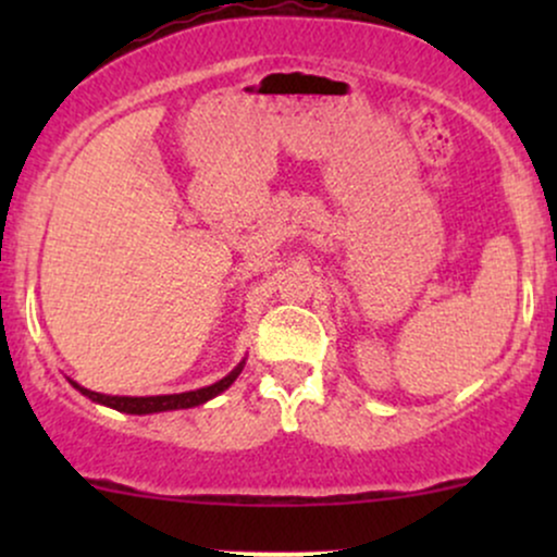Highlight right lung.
Segmentation results:
<instances>
[{"instance_id": "add662e5", "label": "right lung", "mask_w": 557, "mask_h": 557, "mask_svg": "<svg viewBox=\"0 0 557 557\" xmlns=\"http://www.w3.org/2000/svg\"><path fill=\"white\" fill-rule=\"evenodd\" d=\"M243 363L238 369H233L225 380L214 382V385L209 387H201V389H190V393H181V395H149V398H125V395H101V393H91V389L75 385L78 387L86 398H91L96 403H104V406L110 408H117V411H125V413H157V411H175V408H194V406H201V403H207L209 398H214V395H220L222 389H227L230 385L235 382V376L240 374Z\"/></svg>"}]
</instances>
